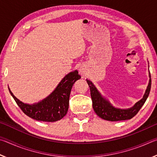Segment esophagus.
Listing matches in <instances>:
<instances>
[{"mask_svg":"<svg viewBox=\"0 0 157 157\" xmlns=\"http://www.w3.org/2000/svg\"><path fill=\"white\" fill-rule=\"evenodd\" d=\"M79 73H80V74H82V75H84V73H85L84 69V68H79Z\"/></svg>","mask_w":157,"mask_h":157,"instance_id":"1","label":"esophagus"}]
</instances>
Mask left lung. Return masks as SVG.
Wrapping results in <instances>:
<instances>
[{"label":"left lung","mask_w":157,"mask_h":157,"mask_svg":"<svg viewBox=\"0 0 157 157\" xmlns=\"http://www.w3.org/2000/svg\"><path fill=\"white\" fill-rule=\"evenodd\" d=\"M149 77H150V80H149L148 86L142 99L136 102L134 107L126 109L114 107L109 102V101L102 96V95L98 91L92 82L86 79L90 88V91H91L93 108L95 113L100 118L109 121H125L132 118L134 116L136 115L142 106L144 105L150 94L151 89V75L150 73H149Z\"/></svg>","instance_id":"8db88e82"}]
</instances>
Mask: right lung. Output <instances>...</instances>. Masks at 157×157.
Listing matches in <instances>:
<instances>
[{
    "instance_id": "add662e5",
    "label": "right lung",
    "mask_w": 157,
    "mask_h": 157,
    "mask_svg": "<svg viewBox=\"0 0 157 157\" xmlns=\"http://www.w3.org/2000/svg\"><path fill=\"white\" fill-rule=\"evenodd\" d=\"M80 78L78 71L69 73L48 96L33 105L23 103L14 96L10 88L9 91L25 115L36 121L55 122L61 120L67 113L71 89L74 83Z\"/></svg>"
}]
</instances>
